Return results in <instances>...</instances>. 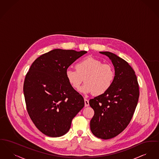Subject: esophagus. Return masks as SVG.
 <instances>
[{
	"label": "esophagus",
	"instance_id": "34e87169",
	"mask_svg": "<svg viewBox=\"0 0 159 159\" xmlns=\"http://www.w3.org/2000/svg\"><path fill=\"white\" fill-rule=\"evenodd\" d=\"M84 106L85 107H88V106H89V101L87 100V99H84Z\"/></svg>",
	"mask_w": 159,
	"mask_h": 159
}]
</instances>
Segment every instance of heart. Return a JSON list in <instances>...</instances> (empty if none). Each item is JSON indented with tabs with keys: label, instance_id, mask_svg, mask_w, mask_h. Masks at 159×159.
<instances>
[{
	"label": "heart",
	"instance_id": "obj_1",
	"mask_svg": "<svg viewBox=\"0 0 159 159\" xmlns=\"http://www.w3.org/2000/svg\"><path fill=\"white\" fill-rule=\"evenodd\" d=\"M75 70L67 69L66 77L70 84L83 93H93L99 95L106 93L112 86L115 79V70L112 65L103 64L102 61L91 56L84 57L78 62Z\"/></svg>",
	"mask_w": 159,
	"mask_h": 159
}]
</instances>
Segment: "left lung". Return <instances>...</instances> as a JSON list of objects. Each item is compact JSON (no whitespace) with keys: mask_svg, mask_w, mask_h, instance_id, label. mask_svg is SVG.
<instances>
[{"mask_svg":"<svg viewBox=\"0 0 159 159\" xmlns=\"http://www.w3.org/2000/svg\"><path fill=\"white\" fill-rule=\"evenodd\" d=\"M109 57L115 68L111 88L89 100L94 111L90 121L93 135L102 139L113 138L124 130L133 117L139 97L138 79L128 62L109 52H100Z\"/></svg>","mask_w":159,"mask_h":159,"instance_id":"8db88e82","label":"left lung"}]
</instances>
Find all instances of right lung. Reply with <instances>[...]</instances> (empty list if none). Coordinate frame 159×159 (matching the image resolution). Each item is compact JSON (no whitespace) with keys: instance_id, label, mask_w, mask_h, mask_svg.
Wrapping results in <instances>:
<instances>
[{"instance_id":"add662e5","label":"right lung","mask_w":159,"mask_h":159,"mask_svg":"<svg viewBox=\"0 0 159 159\" xmlns=\"http://www.w3.org/2000/svg\"><path fill=\"white\" fill-rule=\"evenodd\" d=\"M86 51L54 49L38 57L25 77L23 92L29 115L38 129L60 137L84 107L83 97L68 83L66 70Z\"/></svg>"}]
</instances>
